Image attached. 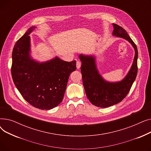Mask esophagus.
I'll use <instances>...</instances> for the list:
<instances>
[{
  "mask_svg": "<svg viewBox=\"0 0 151 151\" xmlns=\"http://www.w3.org/2000/svg\"><path fill=\"white\" fill-rule=\"evenodd\" d=\"M81 63L80 61L76 62V68H80L81 67Z\"/></svg>",
  "mask_w": 151,
  "mask_h": 151,
  "instance_id": "esophagus-1",
  "label": "esophagus"
}]
</instances>
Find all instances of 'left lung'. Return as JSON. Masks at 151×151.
Instances as JSON below:
<instances>
[{"label":"left lung","mask_w":151,"mask_h":151,"mask_svg":"<svg viewBox=\"0 0 151 151\" xmlns=\"http://www.w3.org/2000/svg\"><path fill=\"white\" fill-rule=\"evenodd\" d=\"M113 25V35L129 41L135 51L132 67L121 81H106L99 73L93 56L83 54L79 55L82 62L81 72L87 97L93 105L101 108L109 107L121 102L129 92L138 72V50L136 45L125 29L116 24Z\"/></svg>","instance_id":"8db88e82"}]
</instances>
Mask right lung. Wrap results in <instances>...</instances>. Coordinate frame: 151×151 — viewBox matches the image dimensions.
<instances>
[{
    "instance_id": "add662e5",
    "label": "right lung",
    "mask_w": 151,
    "mask_h": 151,
    "mask_svg": "<svg viewBox=\"0 0 151 151\" xmlns=\"http://www.w3.org/2000/svg\"><path fill=\"white\" fill-rule=\"evenodd\" d=\"M35 28L30 27L14 46L12 76L17 88L29 104L41 109H51L62 102L69 76L76 69V62L55 57L39 63L32 59L29 35Z\"/></svg>"
}]
</instances>
